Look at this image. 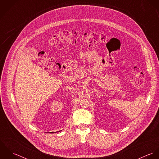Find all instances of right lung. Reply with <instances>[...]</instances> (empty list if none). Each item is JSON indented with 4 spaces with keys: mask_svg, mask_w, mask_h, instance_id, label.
I'll return each instance as SVG.
<instances>
[{
    "mask_svg": "<svg viewBox=\"0 0 159 159\" xmlns=\"http://www.w3.org/2000/svg\"><path fill=\"white\" fill-rule=\"evenodd\" d=\"M51 133H53V132H51Z\"/></svg>",
    "mask_w": 159,
    "mask_h": 159,
    "instance_id": "add662e5",
    "label": "right lung"
}]
</instances>
